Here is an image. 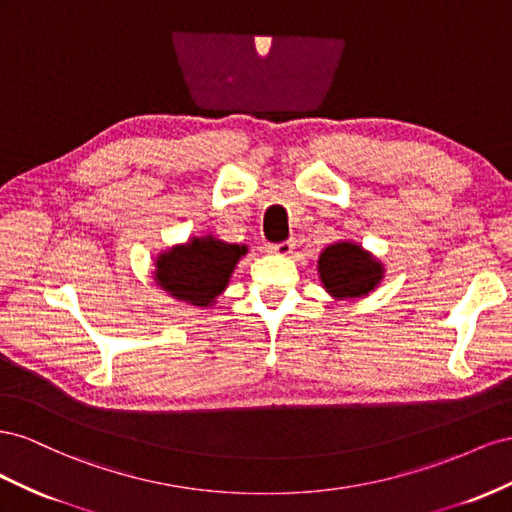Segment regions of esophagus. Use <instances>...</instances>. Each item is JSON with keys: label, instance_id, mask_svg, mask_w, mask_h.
<instances>
[{"label": "esophagus", "instance_id": "1", "mask_svg": "<svg viewBox=\"0 0 512 512\" xmlns=\"http://www.w3.org/2000/svg\"><path fill=\"white\" fill-rule=\"evenodd\" d=\"M294 246H296V242H294V240H287V242H281V244H270V246H268V251H270V253H274V255H281V257H285V255H289L291 251H294Z\"/></svg>", "mask_w": 512, "mask_h": 512}]
</instances>
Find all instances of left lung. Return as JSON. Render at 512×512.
Returning <instances> with one entry per match:
<instances>
[{
	"mask_svg": "<svg viewBox=\"0 0 512 512\" xmlns=\"http://www.w3.org/2000/svg\"><path fill=\"white\" fill-rule=\"evenodd\" d=\"M321 287L334 300H360L384 281L386 266L354 240L328 244L317 257Z\"/></svg>",
	"mask_w": 512,
	"mask_h": 512,
	"instance_id": "1",
	"label": "left lung"
}]
</instances>
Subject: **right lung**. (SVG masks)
<instances>
[{"instance_id": "1", "label": "right lung", "mask_w": 512, "mask_h": 512, "mask_svg": "<svg viewBox=\"0 0 512 512\" xmlns=\"http://www.w3.org/2000/svg\"><path fill=\"white\" fill-rule=\"evenodd\" d=\"M246 244H231L214 233L167 246L154 257V283L184 304L208 309L229 285Z\"/></svg>"}]
</instances>
